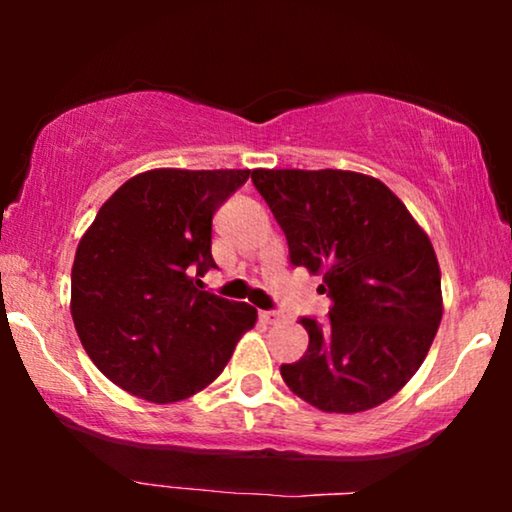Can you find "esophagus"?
<instances>
[{
  "mask_svg": "<svg viewBox=\"0 0 512 512\" xmlns=\"http://www.w3.org/2000/svg\"><path fill=\"white\" fill-rule=\"evenodd\" d=\"M261 319L265 321V324H277V321L282 319V314H279L277 310H263Z\"/></svg>",
  "mask_w": 512,
  "mask_h": 512,
  "instance_id": "34e87169",
  "label": "esophagus"
}]
</instances>
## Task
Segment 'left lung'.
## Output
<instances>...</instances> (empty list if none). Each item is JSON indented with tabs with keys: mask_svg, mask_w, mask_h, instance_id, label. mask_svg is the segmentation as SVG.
Listing matches in <instances>:
<instances>
[{
	"mask_svg": "<svg viewBox=\"0 0 512 512\" xmlns=\"http://www.w3.org/2000/svg\"><path fill=\"white\" fill-rule=\"evenodd\" d=\"M291 265L324 275L328 319L300 317L307 352L284 363L293 394L324 412H363L417 373L443 317L436 251L380 179L342 170H254Z\"/></svg>",
	"mask_w": 512,
	"mask_h": 512,
	"instance_id": "obj_1",
	"label": "left lung"
}]
</instances>
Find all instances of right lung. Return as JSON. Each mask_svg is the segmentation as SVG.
<instances>
[{
	"mask_svg": "<svg viewBox=\"0 0 512 512\" xmlns=\"http://www.w3.org/2000/svg\"><path fill=\"white\" fill-rule=\"evenodd\" d=\"M251 170H151L118 188L81 237L72 319L102 375L174 403L212 384L256 310L202 291L212 219Z\"/></svg>",
	"mask_w": 512,
	"mask_h": 512,
	"instance_id": "right-lung-1",
	"label": "right lung"
}]
</instances>
